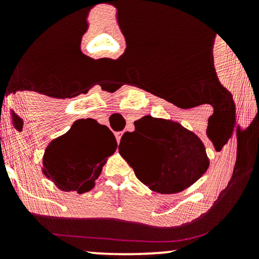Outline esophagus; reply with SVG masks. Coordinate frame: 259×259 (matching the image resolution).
<instances>
[{"instance_id": "34e87169", "label": "esophagus", "mask_w": 259, "mask_h": 259, "mask_svg": "<svg viewBox=\"0 0 259 259\" xmlns=\"http://www.w3.org/2000/svg\"><path fill=\"white\" fill-rule=\"evenodd\" d=\"M121 136H123V133H115V139H117V142L119 144Z\"/></svg>"}]
</instances>
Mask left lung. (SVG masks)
<instances>
[{
    "mask_svg": "<svg viewBox=\"0 0 259 259\" xmlns=\"http://www.w3.org/2000/svg\"><path fill=\"white\" fill-rule=\"evenodd\" d=\"M135 132L125 133L119 153L142 184L159 194H178L195 184L209 167L201 139L178 121L145 115Z\"/></svg>",
    "mask_w": 259,
    "mask_h": 259,
    "instance_id": "left-lung-1",
    "label": "left lung"
}]
</instances>
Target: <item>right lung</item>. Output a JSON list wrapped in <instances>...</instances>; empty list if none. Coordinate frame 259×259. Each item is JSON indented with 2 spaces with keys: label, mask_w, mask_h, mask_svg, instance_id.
<instances>
[{
  "label": "right lung",
  "mask_w": 259,
  "mask_h": 259,
  "mask_svg": "<svg viewBox=\"0 0 259 259\" xmlns=\"http://www.w3.org/2000/svg\"><path fill=\"white\" fill-rule=\"evenodd\" d=\"M115 150L117 140L108 127L91 118L79 119L46 147L42 173L62 191L84 194L94 189Z\"/></svg>",
  "instance_id": "add662e5"
}]
</instances>
